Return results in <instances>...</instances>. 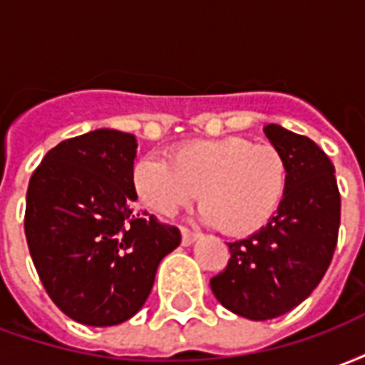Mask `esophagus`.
I'll return each instance as SVG.
<instances>
[{"mask_svg": "<svg viewBox=\"0 0 365 365\" xmlns=\"http://www.w3.org/2000/svg\"><path fill=\"white\" fill-rule=\"evenodd\" d=\"M197 232H193V230H190V229H185V227H182V242L185 246H190V245H193V242H195V240H197Z\"/></svg>", "mask_w": 365, "mask_h": 365, "instance_id": "obj_1", "label": "esophagus"}]
</instances>
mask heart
<instances>
[{
    "mask_svg": "<svg viewBox=\"0 0 365 365\" xmlns=\"http://www.w3.org/2000/svg\"><path fill=\"white\" fill-rule=\"evenodd\" d=\"M138 195L152 211L170 217L191 203L207 221L230 237H246L266 227L287 187L282 152L242 136L191 140L170 158L146 156L133 172Z\"/></svg>",
    "mask_w": 365,
    "mask_h": 365,
    "instance_id": "b5f03b06",
    "label": "heart"
}]
</instances>
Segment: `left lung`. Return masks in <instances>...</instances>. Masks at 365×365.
<instances>
[{
  "label": "left lung",
  "mask_w": 365,
  "mask_h": 365,
  "mask_svg": "<svg viewBox=\"0 0 365 365\" xmlns=\"http://www.w3.org/2000/svg\"><path fill=\"white\" fill-rule=\"evenodd\" d=\"M264 133L285 160V195L266 227L229 242V264L211 279L217 301L250 321L289 313L313 293L329 269L340 227V191L329 156L279 125Z\"/></svg>",
  "instance_id": "obj_1"
}]
</instances>
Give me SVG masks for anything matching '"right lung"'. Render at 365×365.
Here are the masks:
<instances>
[{"mask_svg":"<svg viewBox=\"0 0 365 365\" xmlns=\"http://www.w3.org/2000/svg\"><path fill=\"white\" fill-rule=\"evenodd\" d=\"M135 135L97 128L56 144L27 190L25 235L44 289L90 327L128 321L148 299L180 230L135 213Z\"/></svg>","mask_w":365,"mask_h":365,"instance_id":"obj_1","label":"right lung"}]
</instances>
